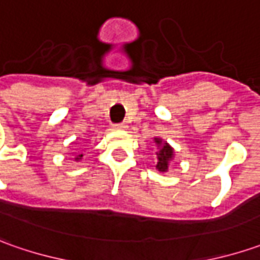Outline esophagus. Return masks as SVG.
I'll return each instance as SVG.
<instances>
[{
	"label": "esophagus",
	"instance_id": "34e87169",
	"mask_svg": "<svg viewBox=\"0 0 260 260\" xmlns=\"http://www.w3.org/2000/svg\"><path fill=\"white\" fill-rule=\"evenodd\" d=\"M113 128H115V129H126V128H128V125H126V123H116V125H115V126H113Z\"/></svg>",
	"mask_w": 260,
	"mask_h": 260
}]
</instances>
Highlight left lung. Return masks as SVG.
<instances>
[{
  "mask_svg": "<svg viewBox=\"0 0 260 260\" xmlns=\"http://www.w3.org/2000/svg\"><path fill=\"white\" fill-rule=\"evenodd\" d=\"M154 142L159 148L157 152V170L161 173H166L170 166V161L174 158V149L161 138H154Z\"/></svg>",
  "mask_w": 260,
  "mask_h": 260,
  "instance_id": "1",
  "label": "left lung"
}]
</instances>
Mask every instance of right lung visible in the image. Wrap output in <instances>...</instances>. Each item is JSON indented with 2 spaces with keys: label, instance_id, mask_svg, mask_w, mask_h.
<instances>
[{
  "label": "right lung",
  "instance_id": "add662e5",
  "mask_svg": "<svg viewBox=\"0 0 260 260\" xmlns=\"http://www.w3.org/2000/svg\"><path fill=\"white\" fill-rule=\"evenodd\" d=\"M82 157H83V154H79V155H77L75 159H76V161H79V159H82Z\"/></svg>",
  "mask_w": 260,
  "mask_h": 260
}]
</instances>
